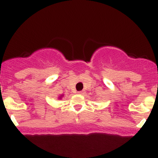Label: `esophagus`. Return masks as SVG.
<instances>
[{"mask_svg": "<svg viewBox=\"0 0 158 158\" xmlns=\"http://www.w3.org/2000/svg\"><path fill=\"white\" fill-rule=\"evenodd\" d=\"M78 94H80V95H81V94H84V91H79V92H78Z\"/></svg>", "mask_w": 158, "mask_h": 158, "instance_id": "1", "label": "esophagus"}]
</instances>
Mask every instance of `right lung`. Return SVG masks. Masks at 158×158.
<instances>
[{
  "mask_svg": "<svg viewBox=\"0 0 158 158\" xmlns=\"http://www.w3.org/2000/svg\"><path fill=\"white\" fill-rule=\"evenodd\" d=\"M63 96H64V95H63V94H62V95H60V96H59V97H58V99H61V97H63Z\"/></svg>",
  "mask_w": 158,
  "mask_h": 158,
  "instance_id": "1",
  "label": "right lung"
}]
</instances>
